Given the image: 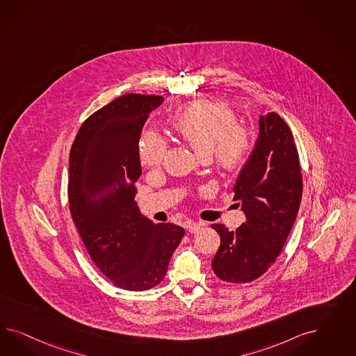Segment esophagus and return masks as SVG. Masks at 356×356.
Segmentation results:
<instances>
[{"instance_id": "obj_1", "label": "esophagus", "mask_w": 356, "mask_h": 356, "mask_svg": "<svg viewBox=\"0 0 356 356\" xmlns=\"http://www.w3.org/2000/svg\"><path fill=\"white\" fill-rule=\"evenodd\" d=\"M201 228H202V225H201V223H194V222L189 223V225L186 226V229H188L191 234H197Z\"/></svg>"}]
</instances>
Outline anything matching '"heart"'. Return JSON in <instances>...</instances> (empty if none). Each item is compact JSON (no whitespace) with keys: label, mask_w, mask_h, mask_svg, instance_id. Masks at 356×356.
I'll return each mask as SVG.
<instances>
[{"label":"heart","mask_w":356,"mask_h":356,"mask_svg":"<svg viewBox=\"0 0 356 356\" xmlns=\"http://www.w3.org/2000/svg\"><path fill=\"white\" fill-rule=\"evenodd\" d=\"M236 122L235 112L226 104L197 102L173 116L171 128L201 158L211 159L225 171H234L247 161L253 147L252 133ZM165 150L167 143L159 134L145 131L138 145L142 167L158 168Z\"/></svg>","instance_id":"1"}]
</instances>
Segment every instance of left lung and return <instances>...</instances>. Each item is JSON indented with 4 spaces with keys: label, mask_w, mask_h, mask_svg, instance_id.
Listing matches in <instances>:
<instances>
[{
    "label": "left lung",
    "mask_w": 356,
    "mask_h": 356,
    "mask_svg": "<svg viewBox=\"0 0 356 356\" xmlns=\"http://www.w3.org/2000/svg\"><path fill=\"white\" fill-rule=\"evenodd\" d=\"M259 138L238 173L234 200L245 223L228 231L213 225L220 247L211 266L219 280L248 283L257 280L280 256L302 201V179L291 130L278 113L259 116Z\"/></svg>",
    "instance_id": "1"
}]
</instances>
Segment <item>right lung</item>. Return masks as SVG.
Returning a JSON list of instances; mask_svg holds the SVG:
<instances>
[{"instance_id": "obj_1", "label": "right lung", "mask_w": 356, "mask_h": 356, "mask_svg": "<svg viewBox=\"0 0 356 356\" xmlns=\"http://www.w3.org/2000/svg\"><path fill=\"white\" fill-rule=\"evenodd\" d=\"M163 97L127 94L82 124L69 159V207L91 259L115 286L150 290L162 282L183 227L152 223L134 201L138 142Z\"/></svg>"}]
</instances>
